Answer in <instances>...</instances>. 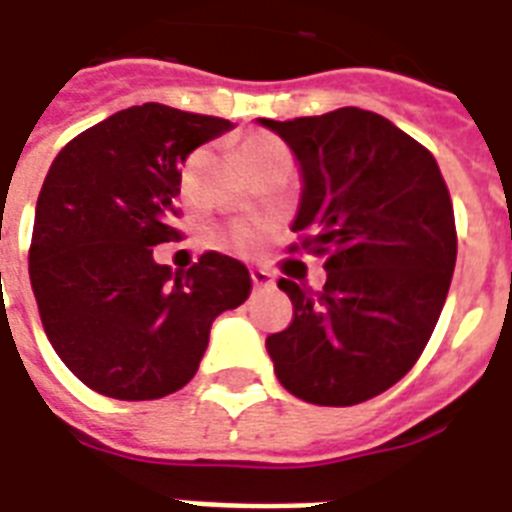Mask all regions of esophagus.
Returning <instances> with one entry per match:
<instances>
[{"label": "esophagus", "mask_w": 512, "mask_h": 512, "mask_svg": "<svg viewBox=\"0 0 512 512\" xmlns=\"http://www.w3.org/2000/svg\"><path fill=\"white\" fill-rule=\"evenodd\" d=\"M252 285H255L257 290H263V287L274 285V279H271V274L263 271V268H255V271H252Z\"/></svg>", "instance_id": "1"}]
</instances>
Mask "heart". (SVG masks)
Returning a JSON list of instances; mask_svg holds the SVG:
<instances>
[{
    "label": "heart",
    "mask_w": 512,
    "mask_h": 512,
    "mask_svg": "<svg viewBox=\"0 0 512 512\" xmlns=\"http://www.w3.org/2000/svg\"><path fill=\"white\" fill-rule=\"evenodd\" d=\"M271 154H287V151L279 140L263 138V135L244 140V146H241V160H244V165H249V162H255V160H263V157H271ZM230 244L236 246L238 252H249V249L257 244L255 230L246 225L233 227V233H230Z\"/></svg>",
    "instance_id": "b5f03b06"
}]
</instances>
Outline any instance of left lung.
<instances>
[{"mask_svg":"<svg viewBox=\"0 0 512 512\" xmlns=\"http://www.w3.org/2000/svg\"><path fill=\"white\" fill-rule=\"evenodd\" d=\"M301 170L293 230L325 260V287L279 279L293 323L271 333L276 380L320 407L380 396L429 342L456 268V222L437 160L380 113L336 108L293 121L257 119Z\"/></svg>","mask_w":512,"mask_h":512,"instance_id":"1","label":"left lung"}]
</instances>
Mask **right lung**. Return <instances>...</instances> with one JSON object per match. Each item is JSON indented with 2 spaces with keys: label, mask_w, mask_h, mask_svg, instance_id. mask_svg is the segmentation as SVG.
<instances>
[{
  "label": "right lung",
  "mask_w": 512,
  "mask_h": 512,
  "mask_svg": "<svg viewBox=\"0 0 512 512\" xmlns=\"http://www.w3.org/2000/svg\"><path fill=\"white\" fill-rule=\"evenodd\" d=\"M227 130L217 116L132 105L70 140L45 176L29 279L56 355L102 396L146 401L184 388L211 323L252 293L236 257L206 252L170 271L151 249L179 236L168 222L184 160Z\"/></svg>",
  "instance_id": "obj_1"
}]
</instances>
